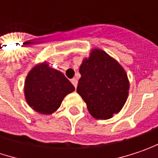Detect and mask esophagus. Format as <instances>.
<instances>
[{
    "mask_svg": "<svg viewBox=\"0 0 158 158\" xmlns=\"http://www.w3.org/2000/svg\"><path fill=\"white\" fill-rule=\"evenodd\" d=\"M71 82H72V84L73 85V86L76 88V87H77V84H78V81H77L75 78H73V79H72V80H71Z\"/></svg>",
    "mask_w": 158,
    "mask_h": 158,
    "instance_id": "1",
    "label": "esophagus"
}]
</instances>
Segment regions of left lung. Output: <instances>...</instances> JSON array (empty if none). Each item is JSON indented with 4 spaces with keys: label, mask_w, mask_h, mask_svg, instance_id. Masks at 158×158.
<instances>
[{
    "label": "left lung",
    "mask_w": 158,
    "mask_h": 158,
    "mask_svg": "<svg viewBox=\"0 0 158 158\" xmlns=\"http://www.w3.org/2000/svg\"><path fill=\"white\" fill-rule=\"evenodd\" d=\"M77 93L96 119H108L123 108L130 90L124 68L105 51L92 49L80 65Z\"/></svg>",
    "instance_id": "8db88e82"
}]
</instances>
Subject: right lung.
<instances>
[{"label":"right lung","mask_w":158,"mask_h":158,"mask_svg":"<svg viewBox=\"0 0 158 158\" xmlns=\"http://www.w3.org/2000/svg\"><path fill=\"white\" fill-rule=\"evenodd\" d=\"M74 91L73 85L58 70L46 61L36 64L26 77L24 95L35 111L50 115L60 107L65 96Z\"/></svg>","instance_id":"add662e5"}]
</instances>
